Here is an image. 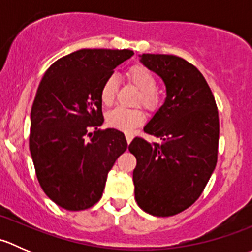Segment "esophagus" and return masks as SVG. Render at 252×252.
<instances>
[{
  "label": "esophagus",
  "mask_w": 252,
  "mask_h": 252,
  "mask_svg": "<svg viewBox=\"0 0 252 252\" xmlns=\"http://www.w3.org/2000/svg\"><path fill=\"white\" fill-rule=\"evenodd\" d=\"M133 138H134L133 134H131V133H126V142H128V144H130L131 140H133Z\"/></svg>",
  "instance_id": "1"
}]
</instances>
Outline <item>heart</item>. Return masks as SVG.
<instances>
[{
  "label": "heart",
  "instance_id": "obj_1",
  "mask_svg": "<svg viewBox=\"0 0 252 252\" xmlns=\"http://www.w3.org/2000/svg\"><path fill=\"white\" fill-rule=\"evenodd\" d=\"M126 80L139 91L138 103H141L146 110L156 111L161 105V97L155 91L156 78L149 68L144 65H133L126 72ZM118 90V81L114 75H111L103 81L100 90V100L105 106H111L116 98ZM145 121V114L141 110H126L114 108L106 114V122L112 128L128 131L135 126H141Z\"/></svg>",
  "mask_w": 252,
  "mask_h": 252
}]
</instances>
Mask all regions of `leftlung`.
<instances>
[{"label":"left lung","mask_w":252,"mask_h":252,"mask_svg":"<svg viewBox=\"0 0 252 252\" xmlns=\"http://www.w3.org/2000/svg\"><path fill=\"white\" fill-rule=\"evenodd\" d=\"M166 86V98L145 133L162 142L135 138V200L145 212L174 216L200 197L217 163L220 119L207 81L191 63L173 55H139Z\"/></svg>","instance_id":"obj_1"}]
</instances>
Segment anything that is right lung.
Instances as JSON below:
<instances>
[{
	"label": "right lung",
	"instance_id": "right-lung-1",
	"mask_svg": "<svg viewBox=\"0 0 252 252\" xmlns=\"http://www.w3.org/2000/svg\"><path fill=\"white\" fill-rule=\"evenodd\" d=\"M133 55L126 48H83L56 61L42 77L30 113L29 147L42 190L60 207L80 211L95 205L128 147L122 131L98 130L100 90Z\"/></svg>",
	"mask_w": 252,
	"mask_h": 252
}]
</instances>
